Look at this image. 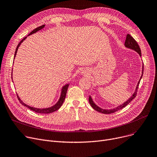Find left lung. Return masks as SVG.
I'll use <instances>...</instances> for the list:
<instances>
[{
  "instance_id": "8db88e82",
  "label": "left lung",
  "mask_w": 157,
  "mask_h": 157,
  "mask_svg": "<svg viewBox=\"0 0 157 157\" xmlns=\"http://www.w3.org/2000/svg\"><path fill=\"white\" fill-rule=\"evenodd\" d=\"M125 47H127V48H131L132 50H135L136 52H137L139 54V55L140 56V57L141 56V49L140 48V46L138 45V43L136 42V41L133 37H132L129 34H128L127 36H126V41H125ZM143 69H144V65H143V70H142V75H141V76L140 78V79L138 81V85L136 86V90H135V91L134 93H133V95L126 101L124 102L123 104H122V105L118 106L117 107L115 108V109H109V110H107V109H101L100 107H98L96 104L93 102V101L91 99V97L90 96L89 97V102L90 103L91 106L92 107V108L93 109H95V110L99 112H101V113H105V114H109V113H113L115 112H117V110H121L122 109V108L126 107L128 104H129L135 97L137 95V91H138V86H139V84L140 82V80L142 78V76H143Z\"/></svg>"
}]
</instances>
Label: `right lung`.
<instances>
[{
  "label": "right lung",
  "mask_w": 157,
  "mask_h": 157,
  "mask_svg": "<svg viewBox=\"0 0 157 157\" xmlns=\"http://www.w3.org/2000/svg\"><path fill=\"white\" fill-rule=\"evenodd\" d=\"M45 25H41V26H39V27L35 28V29H33L32 31H31V32L28 36L32 35V34H33V33L37 32L38 31L40 30V29H43V28L45 27ZM26 36L19 43V44L17 45V47H16V51H15L14 57H16V53H17V49H18L19 45H20L21 44V43L23 42V41L26 39ZM68 86H69V84H67V85H65V86H64L63 87H62L60 98H59V101H57V103L56 104V105H54V106H52V107H51L47 108V109H37V108L31 107H30V106L26 105V104H25V103H23V101L19 98V97H18L17 95V98H18L19 102H20L23 105H24V106L28 107V108L30 110H33V111H34V112H36V113H50L54 112L57 110L58 109H59L60 107H61V105H62V103H63V102H64V100H65L66 96V93H67V91Z\"/></svg>",
  "instance_id": "1"
}]
</instances>
